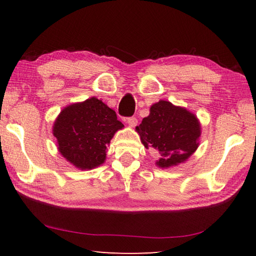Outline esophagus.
<instances>
[{
    "label": "esophagus",
    "mask_w": 256,
    "mask_h": 256,
    "mask_svg": "<svg viewBox=\"0 0 256 256\" xmlns=\"http://www.w3.org/2000/svg\"><path fill=\"white\" fill-rule=\"evenodd\" d=\"M126 123L130 128H136L138 124V120L136 118H126Z\"/></svg>",
    "instance_id": "obj_1"
}]
</instances>
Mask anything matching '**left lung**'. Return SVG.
Instances as JSON below:
<instances>
[{
  "mask_svg": "<svg viewBox=\"0 0 256 256\" xmlns=\"http://www.w3.org/2000/svg\"><path fill=\"white\" fill-rule=\"evenodd\" d=\"M146 149L159 154V167L184 162L198 149L201 125L196 116L184 107L159 100L150 107V114L136 128Z\"/></svg>",
  "mask_w": 256,
  "mask_h": 256,
  "instance_id": "1",
  "label": "left lung"
}]
</instances>
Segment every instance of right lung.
Instances as JSON below:
<instances>
[{
  "instance_id": "right-lung-1",
  "label": "right lung",
  "mask_w": 256,
  "mask_h": 256,
  "mask_svg": "<svg viewBox=\"0 0 256 256\" xmlns=\"http://www.w3.org/2000/svg\"><path fill=\"white\" fill-rule=\"evenodd\" d=\"M123 128L112 108L92 97L63 108L53 134L60 154L74 167L88 170L104 164L108 144Z\"/></svg>"
}]
</instances>
